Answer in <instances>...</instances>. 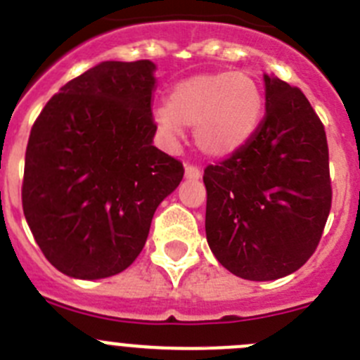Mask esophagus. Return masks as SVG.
Segmentation results:
<instances>
[{
	"label": "esophagus",
	"instance_id": "34e87169",
	"mask_svg": "<svg viewBox=\"0 0 360 360\" xmlns=\"http://www.w3.org/2000/svg\"><path fill=\"white\" fill-rule=\"evenodd\" d=\"M186 176L191 178V180H198V178L202 176V169L196 166V164H186Z\"/></svg>",
	"mask_w": 360,
	"mask_h": 360
}]
</instances>
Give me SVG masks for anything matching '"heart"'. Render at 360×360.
I'll use <instances>...</instances> for the list:
<instances>
[{
	"label": "heart",
	"mask_w": 360,
	"mask_h": 360,
	"mask_svg": "<svg viewBox=\"0 0 360 360\" xmlns=\"http://www.w3.org/2000/svg\"><path fill=\"white\" fill-rule=\"evenodd\" d=\"M262 92L245 72L196 75L171 87L166 107L153 112L166 135L194 127L198 146L210 155H229L253 135L262 117Z\"/></svg>",
	"instance_id": "b5f03b06"
}]
</instances>
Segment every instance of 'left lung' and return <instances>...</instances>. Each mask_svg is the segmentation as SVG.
Returning a JSON list of instances; mask_svg holds the SVG:
<instances>
[{
    "instance_id": "left-lung-1",
    "label": "left lung",
    "mask_w": 360,
    "mask_h": 360,
    "mask_svg": "<svg viewBox=\"0 0 360 360\" xmlns=\"http://www.w3.org/2000/svg\"><path fill=\"white\" fill-rule=\"evenodd\" d=\"M266 115L255 134L207 166L205 232L221 266L276 280L311 259L332 207L325 127L298 87L264 75Z\"/></svg>"
}]
</instances>
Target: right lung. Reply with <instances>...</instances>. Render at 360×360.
Listing matches in <instances>:
<instances>
[{"instance_id":"right-lung-1","label":"right lung","mask_w":360,"mask_h":360,"mask_svg":"<svg viewBox=\"0 0 360 360\" xmlns=\"http://www.w3.org/2000/svg\"><path fill=\"white\" fill-rule=\"evenodd\" d=\"M155 64L101 62L60 89L30 131L21 198L46 259L107 278L137 259L184 164L153 146Z\"/></svg>"}]
</instances>
